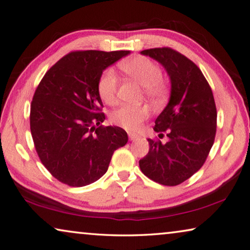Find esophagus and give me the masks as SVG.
<instances>
[{
    "label": "esophagus",
    "instance_id": "1",
    "mask_svg": "<svg viewBox=\"0 0 250 250\" xmlns=\"http://www.w3.org/2000/svg\"><path fill=\"white\" fill-rule=\"evenodd\" d=\"M128 136H129V140L130 141H135V140H137V138H138V135H136V134H133V133H129Z\"/></svg>",
    "mask_w": 250,
    "mask_h": 250
}]
</instances>
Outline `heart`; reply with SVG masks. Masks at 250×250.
Here are the masks:
<instances>
[{
  "instance_id": "obj_1",
  "label": "heart",
  "mask_w": 250,
  "mask_h": 250,
  "mask_svg": "<svg viewBox=\"0 0 250 250\" xmlns=\"http://www.w3.org/2000/svg\"><path fill=\"white\" fill-rule=\"evenodd\" d=\"M121 68L126 74L144 86V93L148 98H160L164 94L165 85L162 70L154 61L138 56L123 61ZM97 91L103 102L113 105L117 97V74L114 68L104 70L97 80ZM149 116L146 106L123 105L115 109L110 120L115 125L127 130H137Z\"/></svg>"
}]
</instances>
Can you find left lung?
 I'll return each instance as SVG.
<instances>
[{
	"mask_svg": "<svg viewBox=\"0 0 250 250\" xmlns=\"http://www.w3.org/2000/svg\"><path fill=\"white\" fill-rule=\"evenodd\" d=\"M141 53L167 69L171 97L153 127L170 140L164 144L148 138L149 151L140 160V167L154 182L174 187L200 170L209 155L217 130L216 103L202 71L182 53L167 47Z\"/></svg>",
	"mask_w": 250,
	"mask_h": 250,
	"instance_id": "obj_1",
	"label": "left lung"
}]
</instances>
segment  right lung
I'll list each match as a JSON object with an SVG mask.
<instances>
[{
    "label": "right lung",
    "instance_id": "add662e5",
    "mask_svg": "<svg viewBox=\"0 0 250 250\" xmlns=\"http://www.w3.org/2000/svg\"><path fill=\"white\" fill-rule=\"evenodd\" d=\"M129 51H71L45 72L33 95L30 129L41 163L61 183L85 187L106 173L127 133L103 126L102 72Z\"/></svg>",
    "mask_w": 250,
    "mask_h": 250
}]
</instances>
